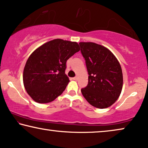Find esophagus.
<instances>
[{"label":"esophagus","mask_w":148,"mask_h":148,"mask_svg":"<svg viewBox=\"0 0 148 148\" xmlns=\"http://www.w3.org/2000/svg\"><path fill=\"white\" fill-rule=\"evenodd\" d=\"M72 79H73V80H77L78 79V76H75Z\"/></svg>","instance_id":"1"}]
</instances>
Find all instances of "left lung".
<instances>
[{
    "label": "left lung",
    "mask_w": 148,
    "mask_h": 148,
    "mask_svg": "<svg viewBox=\"0 0 148 148\" xmlns=\"http://www.w3.org/2000/svg\"><path fill=\"white\" fill-rule=\"evenodd\" d=\"M80 51L86 62L88 83L81 89L93 107L105 109L118 99L122 90L123 73L119 62L111 51L92 42H80Z\"/></svg>",
    "instance_id": "left-lung-1"
}]
</instances>
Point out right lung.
<instances>
[{
  "label": "right lung",
  "mask_w": 148,
  "mask_h": 148,
  "mask_svg": "<svg viewBox=\"0 0 148 148\" xmlns=\"http://www.w3.org/2000/svg\"><path fill=\"white\" fill-rule=\"evenodd\" d=\"M80 51L76 42L56 39L44 43L29 57L23 70L28 95L39 103L53 101L70 82L65 74L66 62Z\"/></svg>",
  "instance_id": "add662e5"
}]
</instances>
